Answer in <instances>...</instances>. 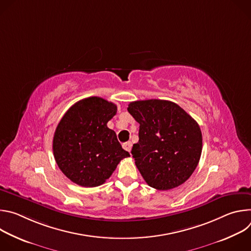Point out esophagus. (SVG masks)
I'll return each instance as SVG.
<instances>
[{"label": "esophagus", "mask_w": 251, "mask_h": 251, "mask_svg": "<svg viewBox=\"0 0 251 251\" xmlns=\"http://www.w3.org/2000/svg\"><path fill=\"white\" fill-rule=\"evenodd\" d=\"M122 146H123V149H124V150L130 152V151H131V148H132V143H131V142H126V143H124V144H123Z\"/></svg>", "instance_id": "34e87169"}]
</instances>
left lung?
I'll list each match as a JSON object with an SVG mask.
<instances>
[{
    "label": "left lung",
    "instance_id": "obj_1",
    "mask_svg": "<svg viewBox=\"0 0 251 251\" xmlns=\"http://www.w3.org/2000/svg\"><path fill=\"white\" fill-rule=\"evenodd\" d=\"M140 124L131 154L145 182L168 191L184 184L196 170L202 149L199 124L177 104L160 99L130 102Z\"/></svg>",
    "mask_w": 251,
    "mask_h": 251
}]
</instances>
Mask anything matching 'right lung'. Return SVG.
Instances as JSON below:
<instances>
[{
	"label": "right lung",
	"instance_id": "obj_1",
	"mask_svg": "<svg viewBox=\"0 0 251 251\" xmlns=\"http://www.w3.org/2000/svg\"><path fill=\"white\" fill-rule=\"evenodd\" d=\"M116 112L114 103L93 96L75 103L59 121L52 141L53 156L71 182L98 187L110 177L122 159L130 157L116 133L107 127Z\"/></svg>",
	"mask_w": 251,
	"mask_h": 251
}]
</instances>
